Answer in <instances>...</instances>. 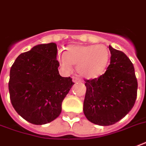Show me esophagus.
<instances>
[{
  "instance_id": "esophagus-1",
  "label": "esophagus",
  "mask_w": 146,
  "mask_h": 146,
  "mask_svg": "<svg viewBox=\"0 0 146 146\" xmlns=\"http://www.w3.org/2000/svg\"><path fill=\"white\" fill-rule=\"evenodd\" d=\"M73 81L74 82H81V80H80L79 77H76V76H73Z\"/></svg>"
}]
</instances>
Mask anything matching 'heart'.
<instances>
[{"instance_id":"heart-1","label":"heart","mask_w":146,"mask_h":146,"mask_svg":"<svg viewBox=\"0 0 146 146\" xmlns=\"http://www.w3.org/2000/svg\"><path fill=\"white\" fill-rule=\"evenodd\" d=\"M110 58V52L103 44L70 45L64 53L58 54L62 68L71 70L76 66L78 73L86 79H96L104 74Z\"/></svg>"}]
</instances>
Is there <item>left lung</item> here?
<instances>
[{"instance_id":"8db88e82","label":"left lung","mask_w":146,"mask_h":146,"mask_svg":"<svg viewBox=\"0 0 146 146\" xmlns=\"http://www.w3.org/2000/svg\"><path fill=\"white\" fill-rule=\"evenodd\" d=\"M111 62L104 74L85 80V116L95 124L109 126L123 118L134 106L138 83L129 57L109 45Z\"/></svg>"}]
</instances>
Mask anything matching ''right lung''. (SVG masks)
I'll return each mask as SVG.
<instances>
[{
    "mask_svg": "<svg viewBox=\"0 0 146 146\" xmlns=\"http://www.w3.org/2000/svg\"><path fill=\"white\" fill-rule=\"evenodd\" d=\"M55 43L42 44L19 54L10 71V98L15 111L28 122L42 125L61 112L63 100L74 82L58 72Z\"/></svg>",
    "mask_w": 146,
    "mask_h": 146,
    "instance_id": "right-lung-1",
    "label": "right lung"
}]
</instances>
